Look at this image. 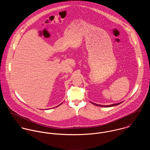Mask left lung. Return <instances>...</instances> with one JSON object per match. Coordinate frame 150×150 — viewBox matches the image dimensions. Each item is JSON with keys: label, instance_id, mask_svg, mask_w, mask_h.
Wrapping results in <instances>:
<instances>
[{"label": "left lung", "instance_id": "obj_1", "mask_svg": "<svg viewBox=\"0 0 150 150\" xmlns=\"http://www.w3.org/2000/svg\"><path fill=\"white\" fill-rule=\"evenodd\" d=\"M123 102H121L120 103H115V104H112V105H98V104H96V103H94L93 102H91L92 104H93L94 105H96V106H100V107H112V106H117V105H118L121 103H122Z\"/></svg>", "mask_w": 150, "mask_h": 150}]
</instances>
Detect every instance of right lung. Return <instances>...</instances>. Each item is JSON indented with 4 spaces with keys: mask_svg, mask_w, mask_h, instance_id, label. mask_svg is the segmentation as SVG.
<instances>
[{
    "mask_svg": "<svg viewBox=\"0 0 150 150\" xmlns=\"http://www.w3.org/2000/svg\"><path fill=\"white\" fill-rule=\"evenodd\" d=\"M61 104H62V103H61Z\"/></svg>",
    "mask_w": 150,
    "mask_h": 150,
    "instance_id": "right-lung-1",
    "label": "right lung"
}]
</instances>
